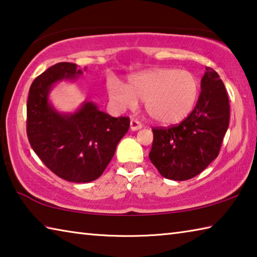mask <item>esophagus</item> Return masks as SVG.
Segmentation results:
<instances>
[{"mask_svg":"<svg viewBox=\"0 0 257 257\" xmlns=\"http://www.w3.org/2000/svg\"><path fill=\"white\" fill-rule=\"evenodd\" d=\"M143 127L142 123L139 122V121L135 120V119H132V121H130V129L133 130V132H136V130H139Z\"/></svg>","mask_w":257,"mask_h":257,"instance_id":"1","label":"esophagus"}]
</instances>
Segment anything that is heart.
<instances>
[{"label": "heart", "instance_id": "1", "mask_svg": "<svg viewBox=\"0 0 257 257\" xmlns=\"http://www.w3.org/2000/svg\"><path fill=\"white\" fill-rule=\"evenodd\" d=\"M199 81L193 72L158 68L134 73L127 85L116 80L107 84L108 96L120 108H132L145 101L147 115L162 124L178 123L196 105Z\"/></svg>", "mask_w": 257, "mask_h": 257}]
</instances>
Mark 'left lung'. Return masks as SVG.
<instances>
[{
    "label": "left lung",
    "mask_w": 257,
    "mask_h": 257,
    "mask_svg": "<svg viewBox=\"0 0 257 257\" xmlns=\"http://www.w3.org/2000/svg\"><path fill=\"white\" fill-rule=\"evenodd\" d=\"M201 89L196 106L182 122L152 129L154 138L150 160L167 179L194 178L219 155L229 127L228 94L217 72L208 67Z\"/></svg>",
    "instance_id": "left-lung-1"
}]
</instances>
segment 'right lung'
I'll return each instance as SVG.
<instances>
[{"label": "right lung", "instance_id": "1", "mask_svg": "<svg viewBox=\"0 0 257 257\" xmlns=\"http://www.w3.org/2000/svg\"><path fill=\"white\" fill-rule=\"evenodd\" d=\"M81 73L75 63L54 64L33 81L27 101L30 146L52 172L78 184L101 177L130 125L128 116L113 118L93 102H84L73 113L55 110L49 101L51 89Z\"/></svg>", "mask_w": 257, "mask_h": 257}]
</instances>
